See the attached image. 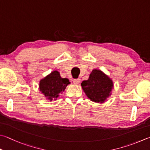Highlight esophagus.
Returning a JSON list of instances; mask_svg holds the SVG:
<instances>
[{
    "instance_id": "obj_1",
    "label": "esophagus",
    "mask_w": 150,
    "mask_h": 150,
    "mask_svg": "<svg viewBox=\"0 0 150 150\" xmlns=\"http://www.w3.org/2000/svg\"><path fill=\"white\" fill-rule=\"evenodd\" d=\"M73 82L75 84H78L80 83L81 79H73Z\"/></svg>"
}]
</instances>
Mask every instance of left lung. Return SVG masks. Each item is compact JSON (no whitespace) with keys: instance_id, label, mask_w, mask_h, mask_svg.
<instances>
[{"instance_id":"obj_1","label":"left lung","mask_w":150,"mask_h":150,"mask_svg":"<svg viewBox=\"0 0 150 150\" xmlns=\"http://www.w3.org/2000/svg\"><path fill=\"white\" fill-rule=\"evenodd\" d=\"M81 86L87 97L92 102L103 103L111 95L113 82L100 70H92L88 80L83 81Z\"/></svg>"}]
</instances>
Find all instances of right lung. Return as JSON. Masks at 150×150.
Segmentation results:
<instances>
[{
    "label": "right lung",
    "mask_w": 150,
    "mask_h": 150,
    "mask_svg": "<svg viewBox=\"0 0 150 150\" xmlns=\"http://www.w3.org/2000/svg\"><path fill=\"white\" fill-rule=\"evenodd\" d=\"M69 83V79L62 78L58 71H54L50 75L40 80L39 89L48 99L52 101L53 99L56 100L59 94L64 92Z\"/></svg>",
    "instance_id": "obj_1"
}]
</instances>
